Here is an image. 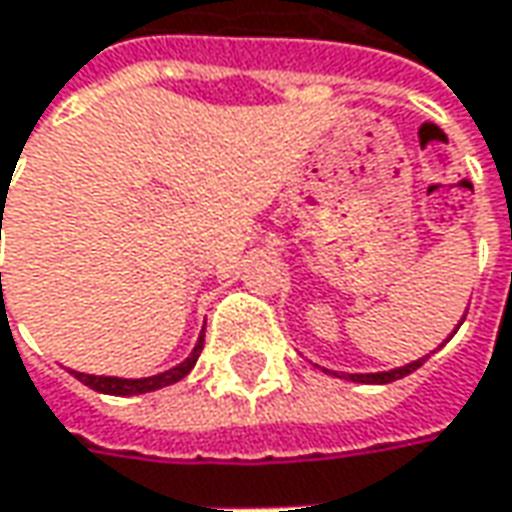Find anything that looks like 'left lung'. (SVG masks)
Wrapping results in <instances>:
<instances>
[{"label": "left lung", "instance_id": "1", "mask_svg": "<svg viewBox=\"0 0 512 512\" xmlns=\"http://www.w3.org/2000/svg\"><path fill=\"white\" fill-rule=\"evenodd\" d=\"M422 362L425 360H416V362H411V365H405V368L382 371V374H348L345 379H351V382H368V385H385V382H394V379H402V377H408V374H414Z\"/></svg>", "mask_w": 512, "mask_h": 512}]
</instances>
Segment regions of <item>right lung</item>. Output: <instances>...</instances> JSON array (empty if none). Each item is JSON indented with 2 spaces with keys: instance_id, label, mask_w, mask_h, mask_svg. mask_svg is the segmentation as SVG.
I'll use <instances>...</instances> for the list:
<instances>
[{
  "instance_id": "add662e5",
  "label": "right lung",
  "mask_w": 512,
  "mask_h": 512,
  "mask_svg": "<svg viewBox=\"0 0 512 512\" xmlns=\"http://www.w3.org/2000/svg\"><path fill=\"white\" fill-rule=\"evenodd\" d=\"M201 348H203V337L195 345V351L186 357L181 365H175V368H169L164 374H158V377H147V379H118V377H93V374H79L76 371V379L84 382L87 388H93L98 394H113V397H135V394H147V391H158V388H164V385H172V382H178V379H184L192 368H195V362L201 357Z\"/></svg>"
}]
</instances>
